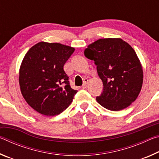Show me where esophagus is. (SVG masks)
<instances>
[{
  "label": "esophagus",
  "mask_w": 159,
  "mask_h": 159,
  "mask_svg": "<svg viewBox=\"0 0 159 159\" xmlns=\"http://www.w3.org/2000/svg\"><path fill=\"white\" fill-rule=\"evenodd\" d=\"M88 81V80L87 79H85L84 80H83V84L82 85V88H83V89H85V88L87 87Z\"/></svg>",
  "instance_id": "34e87169"
}]
</instances>
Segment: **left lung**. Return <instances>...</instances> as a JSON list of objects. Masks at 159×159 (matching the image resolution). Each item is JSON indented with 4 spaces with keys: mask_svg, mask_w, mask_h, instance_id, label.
I'll list each match as a JSON object with an SVG mask.
<instances>
[{
    "mask_svg": "<svg viewBox=\"0 0 159 159\" xmlns=\"http://www.w3.org/2000/svg\"><path fill=\"white\" fill-rule=\"evenodd\" d=\"M84 54L95 61L103 83L102 93L96 98L98 103L116 111L130 106L143 82L142 67L133 48L120 39H102L88 45Z\"/></svg>",
    "mask_w": 159,
    "mask_h": 159,
    "instance_id": "obj_1",
    "label": "left lung"
}]
</instances>
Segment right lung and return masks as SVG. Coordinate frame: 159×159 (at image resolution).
I'll use <instances>...</instances> for the list:
<instances>
[{
	"instance_id": "1",
	"label": "right lung",
	"mask_w": 159,
	"mask_h": 159,
	"mask_svg": "<svg viewBox=\"0 0 159 159\" xmlns=\"http://www.w3.org/2000/svg\"><path fill=\"white\" fill-rule=\"evenodd\" d=\"M75 49L60 43L40 42L24 57L20 69L21 93L40 114L58 115L73 101L77 90L70 86L64 65Z\"/></svg>"
}]
</instances>
